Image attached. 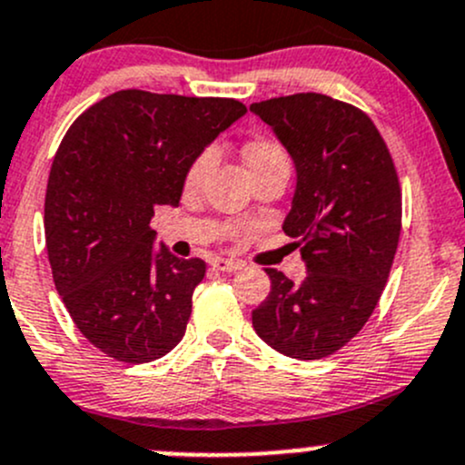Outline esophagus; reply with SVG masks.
Returning a JSON list of instances; mask_svg holds the SVG:
<instances>
[{"mask_svg":"<svg viewBox=\"0 0 465 465\" xmlns=\"http://www.w3.org/2000/svg\"><path fill=\"white\" fill-rule=\"evenodd\" d=\"M212 267L218 272H238L242 267L241 261H232V258H213Z\"/></svg>","mask_w":465,"mask_h":465,"instance_id":"obj_1","label":"esophagus"}]
</instances>
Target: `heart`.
<instances>
[{
    "label": "heart",
    "mask_w": 465,
    "mask_h": 465,
    "mask_svg": "<svg viewBox=\"0 0 465 465\" xmlns=\"http://www.w3.org/2000/svg\"><path fill=\"white\" fill-rule=\"evenodd\" d=\"M245 160H247L249 171H252V169L265 167V164L278 163V160H287V158H285V151H282L278 144L270 143V140H253V143L247 144ZM212 164H213V151L212 149L203 151L187 171V178H184L187 187H198L200 180H203L204 175H207V171L212 169Z\"/></svg>",
    "instance_id": "heart-1"
}]
</instances>
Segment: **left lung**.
I'll return each mask as SVG.
<instances>
[{
  "instance_id": "1",
  "label": "left lung",
  "mask_w": 465,
  "mask_h": 465,
  "mask_svg": "<svg viewBox=\"0 0 465 465\" xmlns=\"http://www.w3.org/2000/svg\"><path fill=\"white\" fill-rule=\"evenodd\" d=\"M296 167L282 232L296 238L301 282L265 270L272 292L252 322L270 348L298 361L334 354L372 316L401 233V187L388 144L356 106L296 93L249 106Z\"/></svg>"
}]
</instances>
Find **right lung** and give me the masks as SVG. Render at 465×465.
<instances>
[{"instance_id":"right-lung-1","label":"right lung","mask_w":465,"mask_h":465,"mask_svg":"<svg viewBox=\"0 0 465 465\" xmlns=\"http://www.w3.org/2000/svg\"><path fill=\"white\" fill-rule=\"evenodd\" d=\"M247 114L232 97L117 91L66 131L44 200L48 262L89 343L149 363L183 341L204 261L153 249V209L178 207L204 146Z\"/></svg>"}]
</instances>
